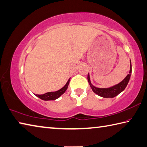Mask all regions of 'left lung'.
Returning a JSON list of instances; mask_svg holds the SVG:
<instances>
[{
	"instance_id": "1",
	"label": "left lung",
	"mask_w": 147,
	"mask_h": 147,
	"mask_svg": "<svg viewBox=\"0 0 147 147\" xmlns=\"http://www.w3.org/2000/svg\"><path fill=\"white\" fill-rule=\"evenodd\" d=\"M132 73V66H131V62H130V69L129 74H128V75L125 77V79L121 82L119 84H117L114 86L110 87V88H105V89H101V88H97L91 84L90 81V77L89 74H88L87 76V80L88 82L89 83V85L92 91L96 94H97L100 96L103 97V98H114L117 95H118L120 92H121L123 90L125 87H127L128 83L129 82V80L130 78V74Z\"/></svg>"
}]
</instances>
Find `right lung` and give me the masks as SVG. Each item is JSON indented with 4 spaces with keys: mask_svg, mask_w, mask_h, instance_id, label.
Listing matches in <instances>:
<instances>
[{
    "mask_svg": "<svg viewBox=\"0 0 147 147\" xmlns=\"http://www.w3.org/2000/svg\"><path fill=\"white\" fill-rule=\"evenodd\" d=\"M69 81H70V80H69L64 87H62L61 89L57 90V91L47 92L44 94H36V96L43 100H55L59 98L61 95L65 92V90L68 87Z\"/></svg>",
    "mask_w": 147,
    "mask_h": 147,
    "instance_id": "add662e5",
    "label": "right lung"
}]
</instances>
